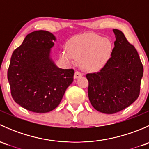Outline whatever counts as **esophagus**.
Masks as SVG:
<instances>
[{
	"label": "esophagus",
	"instance_id": "1",
	"mask_svg": "<svg viewBox=\"0 0 149 149\" xmlns=\"http://www.w3.org/2000/svg\"><path fill=\"white\" fill-rule=\"evenodd\" d=\"M81 76H82V73H81V72L79 71V70H76V71L75 72V74H74L75 79H78V78L81 77Z\"/></svg>",
	"mask_w": 149,
	"mask_h": 149
}]
</instances>
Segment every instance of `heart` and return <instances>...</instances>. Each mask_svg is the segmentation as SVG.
<instances>
[{
  "mask_svg": "<svg viewBox=\"0 0 149 149\" xmlns=\"http://www.w3.org/2000/svg\"><path fill=\"white\" fill-rule=\"evenodd\" d=\"M112 43L108 39L95 34L76 36L68 42L61 56L68 63L81 59V65L88 71H98L107 63L112 55Z\"/></svg>",
  "mask_w": 149,
  "mask_h": 149,
  "instance_id": "obj_1",
  "label": "heart"
}]
</instances>
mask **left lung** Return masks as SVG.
<instances>
[{"instance_id":"8db88e82","label":"left lung","mask_w":149,"mask_h":149,"mask_svg":"<svg viewBox=\"0 0 149 149\" xmlns=\"http://www.w3.org/2000/svg\"><path fill=\"white\" fill-rule=\"evenodd\" d=\"M113 31L116 40L109 61L99 72L86 75L90 102L105 114L120 112L137 100L143 73L135 47L120 30Z\"/></svg>"}]
</instances>
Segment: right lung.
Segmentation results:
<instances>
[{"mask_svg":"<svg viewBox=\"0 0 149 149\" xmlns=\"http://www.w3.org/2000/svg\"><path fill=\"white\" fill-rule=\"evenodd\" d=\"M55 37L47 31L27 34L12 54L8 80L13 100L29 111L50 112L73 81V69H61L49 58Z\"/></svg>","mask_w":149,"mask_h":149,"instance_id":"right-lung-1","label":"right lung"}]
</instances>
